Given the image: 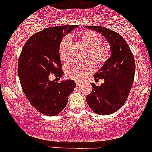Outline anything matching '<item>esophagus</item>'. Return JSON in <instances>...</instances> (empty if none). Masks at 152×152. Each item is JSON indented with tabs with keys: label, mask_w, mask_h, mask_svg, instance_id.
Masks as SVG:
<instances>
[{
	"label": "esophagus",
	"mask_w": 152,
	"mask_h": 152,
	"mask_svg": "<svg viewBox=\"0 0 152 152\" xmlns=\"http://www.w3.org/2000/svg\"><path fill=\"white\" fill-rule=\"evenodd\" d=\"M81 84V81H76V85L80 86Z\"/></svg>",
	"instance_id": "esophagus-1"
}]
</instances>
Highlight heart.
Here are the masks:
<instances>
[{
	"mask_svg": "<svg viewBox=\"0 0 152 152\" xmlns=\"http://www.w3.org/2000/svg\"><path fill=\"white\" fill-rule=\"evenodd\" d=\"M80 42L88 47L87 56L90 57L98 66L107 63L111 56V50L107 45H103V39L98 33L88 31L79 36ZM72 40L66 36L62 39L58 47V54L61 61H66L71 56ZM95 69L94 64L91 60L83 61L72 60L64 66V74L69 79L82 80Z\"/></svg>",
	"mask_w": 152,
	"mask_h": 152,
	"instance_id": "obj_1",
	"label": "heart"
}]
</instances>
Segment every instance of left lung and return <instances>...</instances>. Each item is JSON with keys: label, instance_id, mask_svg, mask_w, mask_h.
I'll return each instance as SVG.
<instances>
[{"label": "left lung", "instance_id": "8db88e82", "mask_svg": "<svg viewBox=\"0 0 152 152\" xmlns=\"http://www.w3.org/2000/svg\"><path fill=\"white\" fill-rule=\"evenodd\" d=\"M86 28L101 33L107 40L111 56L94 75L96 80L104 79V83L96 86L91 83L92 92L86 100L93 111L99 115H109L119 110L127 100L134 80L135 63L128 44L119 33L99 26Z\"/></svg>", "mask_w": 152, "mask_h": 152}]
</instances>
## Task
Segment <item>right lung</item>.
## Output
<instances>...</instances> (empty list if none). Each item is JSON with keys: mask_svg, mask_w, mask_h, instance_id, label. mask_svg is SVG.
Returning a JSON list of instances; mask_svg holds the SVG:
<instances>
[{"mask_svg": "<svg viewBox=\"0 0 152 152\" xmlns=\"http://www.w3.org/2000/svg\"><path fill=\"white\" fill-rule=\"evenodd\" d=\"M77 25L45 28L27 40L18 59V75L24 94L36 110L45 116L59 113L75 89L73 80L58 83L49 79L51 73L62 77L58 54L61 41Z\"/></svg>", "mask_w": 152, "mask_h": 152, "instance_id": "right-lung-1", "label": "right lung"}]
</instances>
